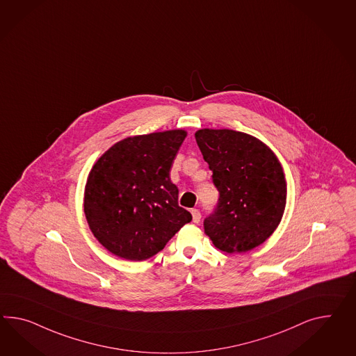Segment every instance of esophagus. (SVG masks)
<instances>
[{
  "mask_svg": "<svg viewBox=\"0 0 356 356\" xmlns=\"http://www.w3.org/2000/svg\"><path fill=\"white\" fill-rule=\"evenodd\" d=\"M192 220H193V223H199L201 220V213L197 209H192Z\"/></svg>",
  "mask_w": 356,
  "mask_h": 356,
  "instance_id": "obj_1",
  "label": "esophagus"
}]
</instances>
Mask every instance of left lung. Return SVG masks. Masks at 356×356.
I'll use <instances>...</instances> for the list:
<instances>
[{
    "label": "left lung",
    "mask_w": 356,
    "mask_h": 356,
    "mask_svg": "<svg viewBox=\"0 0 356 356\" xmlns=\"http://www.w3.org/2000/svg\"><path fill=\"white\" fill-rule=\"evenodd\" d=\"M213 172L218 204L204 220L205 234L226 253H245L274 234L286 204L283 166L258 138L231 129L195 133Z\"/></svg>",
    "instance_id": "8db88e82"
}]
</instances>
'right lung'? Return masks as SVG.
Instances as JSON below:
<instances>
[{
  "instance_id": "1",
  "label": "right lung",
  "mask_w": 356,
  "mask_h": 356,
  "mask_svg": "<svg viewBox=\"0 0 356 356\" xmlns=\"http://www.w3.org/2000/svg\"><path fill=\"white\" fill-rule=\"evenodd\" d=\"M187 131H157L120 140L92 165L83 211L92 235L112 254L145 261L191 222L170 181Z\"/></svg>"
}]
</instances>
